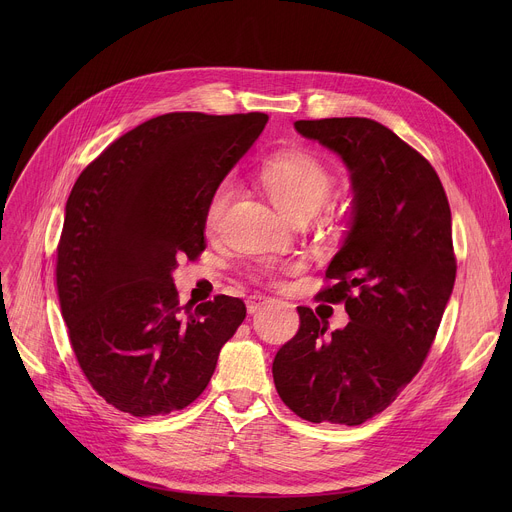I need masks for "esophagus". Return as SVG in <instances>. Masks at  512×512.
Instances as JSON below:
<instances>
[{
  "instance_id": "1",
  "label": "esophagus",
  "mask_w": 512,
  "mask_h": 512,
  "mask_svg": "<svg viewBox=\"0 0 512 512\" xmlns=\"http://www.w3.org/2000/svg\"><path fill=\"white\" fill-rule=\"evenodd\" d=\"M271 304V298L269 296H263V294H253L247 298V312L249 314H255L257 310H261L263 306Z\"/></svg>"
}]
</instances>
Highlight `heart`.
Segmentation results:
<instances>
[{"instance_id":"obj_1","label":"heart","mask_w":512,"mask_h":512,"mask_svg":"<svg viewBox=\"0 0 512 512\" xmlns=\"http://www.w3.org/2000/svg\"><path fill=\"white\" fill-rule=\"evenodd\" d=\"M257 180L271 202L291 221L298 216H314L332 192V174L310 152L285 150L269 156L257 168ZM237 192L235 180L218 184L206 206V225L214 229ZM289 269V267H287ZM275 267H265L263 275H273Z\"/></svg>"}]
</instances>
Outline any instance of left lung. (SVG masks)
<instances>
[{
    "mask_svg": "<svg viewBox=\"0 0 512 512\" xmlns=\"http://www.w3.org/2000/svg\"><path fill=\"white\" fill-rule=\"evenodd\" d=\"M350 174L352 216L320 291L350 322L330 332L298 306L300 328L273 358L281 401L312 423L360 425L411 383L456 281L452 212L431 164L367 117L296 121Z\"/></svg>",
    "mask_w": 512,
    "mask_h": 512,
    "instance_id": "8db88e82",
    "label": "left lung"
}]
</instances>
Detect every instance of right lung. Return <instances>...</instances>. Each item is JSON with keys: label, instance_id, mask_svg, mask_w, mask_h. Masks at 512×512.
<instances>
[{"label": "right lung", "instance_id": "add662e5", "mask_svg": "<svg viewBox=\"0 0 512 512\" xmlns=\"http://www.w3.org/2000/svg\"><path fill=\"white\" fill-rule=\"evenodd\" d=\"M265 113H168L121 135L89 164L64 210L56 285L72 350L115 409L150 417L208 385L243 300L180 308L178 259L204 251L206 206L261 135Z\"/></svg>", "mask_w": 512, "mask_h": 512}]
</instances>
